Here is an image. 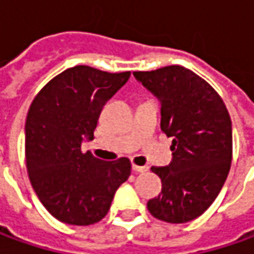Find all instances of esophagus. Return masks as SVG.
Returning <instances> with one entry per match:
<instances>
[{"label":"esophagus","mask_w":254,"mask_h":254,"mask_svg":"<svg viewBox=\"0 0 254 254\" xmlns=\"http://www.w3.org/2000/svg\"><path fill=\"white\" fill-rule=\"evenodd\" d=\"M132 170L135 171V172H147V171H148V167H145V165H135V164H132Z\"/></svg>","instance_id":"34e87169"}]
</instances>
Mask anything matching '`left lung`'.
Here are the masks:
<instances>
[{
  "mask_svg": "<svg viewBox=\"0 0 254 254\" xmlns=\"http://www.w3.org/2000/svg\"><path fill=\"white\" fill-rule=\"evenodd\" d=\"M161 103V130L172 137V161L151 167L161 193L148 200L154 218L185 223L216 199L232 162V122L218 92L192 70L172 64L134 72Z\"/></svg>",
  "mask_w": 254,
  "mask_h": 254,
  "instance_id": "1",
  "label": "left lung"
}]
</instances>
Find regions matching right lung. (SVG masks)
I'll list each match as a JSON object with an SVG mask.
<instances>
[{"label":"right lung","instance_id":"obj_1","mask_svg":"<svg viewBox=\"0 0 254 254\" xmlns=\"http://www.w3.org/2000/svg\"><path fill=\"white\" fill-rule=\"evenodd\" d=\"M79 64L55 76L35 96L25 123L26 170L39 200L58 220L87 226L107 215L131 162H104L82 151L103 106L130 77Z\"/></svg>","mask_w":254,"mask_h":254}]
</instances>
